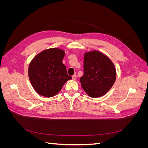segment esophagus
Segmentation results:
<instances>
[{"mask_svg":"<svg viewBox=\"0 0 148 148\" xmlns=\"http://www.w3.org/2000/svg\"><path fill=\"white\" fill-rule=\"evenodd\" d=\"M77 74H74L73 76H72V79H77Z\"/></svg>","mask_w":148,"mask_h":148,"instance_id":"1","label":"esophagus"}]
</instances>
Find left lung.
<instances>
[{
  "instance_id": "1",
  "label": "left lung",
  "mask_w": 148,
  "mask_h": 148,
  "mask_svg": "<svg viewBox=\"0 0 148 148\" xmlns=\"http://www.w3.org/2000/svg\"><path fill=\"white\" fill-rule=\"evenodd\" d=\"M84 73L80 78L83 89L91 97H99L113 86L116 78L115 66L108 57L98 51L86 53Z\"/></svg>"
}]
</instances>
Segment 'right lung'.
<instances>
[{
	"label": "right lung",
	"mask_w": 148,
	"mask_h": 148,
	"mask_svg": "<svg viewBox=\"0 0 148 148\" xmlns=\"http://www.w3.org/2000/svg\"><path fill=\"white\" fill-rule=\"evenodd\" d=\"M64 51L47 49L36 56L29 64L28 74L33 87L39 95L47 97L56 96L64 84L71 79L62 63Z\"/></svg>",
	"instance_id": "obj_1"
}]
</instances>
